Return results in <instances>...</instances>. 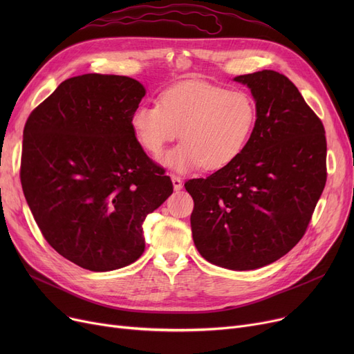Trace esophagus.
Masks as SVG:
<instances>
[{"instance_id": "34e87169", "label": "esophagus", "mask_w": 354, "mask_h": 354, "mask_svg": "<svg viewBox=\"0 0 354 354\" xmlns=\"http://www.w3.org/2000/svg\"><path fill=\"white\" fill-rule=\"evenodd\" d=\"M171 179H172V183H174V188L175 191H179L182 189V179L176 175H171Z\"/></svg>"}]
</instances>
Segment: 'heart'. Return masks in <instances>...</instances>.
<instances>
[{
  "mask_svg": "<svg viewBox=\"0 0 354 354\" xmlns=\"http://www.w3.org/2000/svg\"><path fill=\"white\" fill-rule=\"evenodd\" d=\"M255 120L257 104L248 91L187 82L166 88L158 103L138 106L130 116V127L153 158H159L179 135L183 142L163 159L175 171L198 166L218 171L244 151Z\"/></svg>",
  "mask_w": 354,
  "mask_h": 354,
  "instance_id": "heart-1",
  "label": "heart"
}]
</instances>
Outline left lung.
Wrapping results in <instances>:
<instances>
[{"mask_svg":"<svg viewBox=\"0 0 354 354\" xmlns=\"http://www.w3.org/2000/svg\"><path fill=\"white\" fill-rule=\"evenodd\" d=\"M234 80L255 99L251 138L234 162L185 188L199 254L245 271L277 261L306 234L327 179V142L320 118L284 74L263 70Z\"/></svg>","mask_w":354,"mask_h":354,"instance_id":"1","label":"left lung"}]
</instances>
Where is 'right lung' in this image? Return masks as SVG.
<instances>
[{"label": "right lung", "mask_w": 354, "mask_h": 354, "mask_svg": "<svg viewBox=\"0 0 354 354\" xmlns=\"http://www.w3.org/2000/svg\"><path fill=\"white\" fill-rule=\"evenodd\" d=\"M135 79L90 73L64 80L24 126L20 179L47 243L90 271L135 263L143 221L174 192L130 127L145 96Z\"/></svg>", "instance_id": "right-lung-1"}]
</instances>
